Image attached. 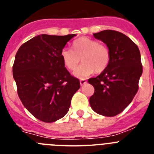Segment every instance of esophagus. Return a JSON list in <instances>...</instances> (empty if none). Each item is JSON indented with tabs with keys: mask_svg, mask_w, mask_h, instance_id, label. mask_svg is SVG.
<instances>
[{
	"mask_svg": "<svg viewBox=\"0 0 154 154\" xmlns=\"http://www.w3.org/2000/svg\"><path fill=\"white\" fill-rule=\"evenodd\" d=\"M86 79H80V85H84L85 84H86Z\"/></svg>",
	"mask_w": 154,
	"mask_h": 154,
	"instance_id": "1",
	"label": "esophagus"
}]
</instances>
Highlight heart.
Listing matches in <instances>:
<instances>
[{"label":"heart","instance_id":"heart-1","mask_svg":"<svg viewBox=\"0 0 154 154\" xmlns=\"http://www.w3.org/2000/svg\"><path fill=\"white\" fill-rule=\"evenodd\" d=\"M72 49L63 48L60 56L69 70H75L79 63L82 64L75 71V75L85 78L94 72L101 73L106 70L111 62V52L108 46L91 38L79 37L72 43Z\"/></svg>","mask_w":154,"mask_h":154}]
</instances>
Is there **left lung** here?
<instances>
[{"instance_id":"1","label":"left lung","mask_w":154,"mask_h":154,"mask_svg":"<svg viewBox=\"0 0 154 154\" xmlns=\"http://www.w3.org/2000/svg\"><path fill=\"white\" fill-rule=\"evenodd\" d=\"M93 36L109 48L111 62L106 70L88 80L94 88L90 105L99 115L114 117L129 105L137 92L143 72L140 53L131 39L118 31L106 29Z\"/></svg>"}]
</instances>
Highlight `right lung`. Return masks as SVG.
<instances>
[{
    "label": "right lung",
    "instance_id": "1",
    "mask_svg": "<svg viewBox=\"0 0 154 154\" xmlns=\"http://www.w3.org/2000/svg\"><path fill=\"white\" fill-rule=\"evenodd\" d=\"M75 34H42L17 52L13 76L21 102L39 121L51 123L66 115L80 88L79 80L65 68L61 50Z\"/></svg>",
    "mask_w": 154,
    "mask_h": 154
}]
</instances>
